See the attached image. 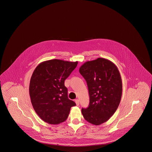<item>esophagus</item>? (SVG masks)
<instances>
[{"instance_id": "34e87169", "label": "esophagus", "mask_w": 152, "mask_h": 152, "mask_svg": "<svg viewBox=\"0 0 152 152\" xmlns=\"http://www.w3.org/2000/svg\"><path fill=\"white\" fill-rule=\"evenodd\" d=\"M75 102H76V105H77V106H78V105H79V104H80V102H79V100H78V99H76V100H75Z\"/></svg>"}]
</instances>
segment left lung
<instances>
[{"label":"left lung","mask_w":152,"mask_h":152,"mask_svg":"<svg viewBox=\"0 0 152 152\" xmlns=\"http://www.w3.org/2000/svg\"><path fill=\"white\" fill-rule=\"evenodd\" d=\"M79 72L85 79L89 105L81 113L88 123L99 125L107 121L118 109L122 95V81L117 67L103 58L87 61Z\"/></svg>","instance_id":"left-lung-1"}]
</instances>
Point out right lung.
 Segmentation results:
<instances>
[{
    "label": "right lung",
    "mask_w": 152,
    "mask_h": 152,
    "mask_svg": "<svg viewBox=\"0 0 152 152\" xmlns=\"http://www.w3.org/2000/svg\"><path fill=\"white\" fill-rule=\"evenodd\" d=\"M77 61H46L38 64L29 83V95L34 110L44 121L58 124L67 119L76 105L67 96L64 80L76 67Z\"/></svg>",
    "instance_id": "obj_1"
}]
</instances>
